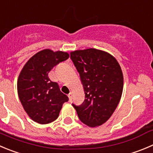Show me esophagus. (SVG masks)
<instances>
[{
    "label": "esophagus",
    "instance_id": "1",
    "mask_svg": "<svg viewBox=\"0 0 153 153\" xmlns=\"http://www.w3.org/2000/svg\"><path fill=\"white\" fill-rule=\"evenodd\" d=\"M68 97H69V100H70V101H72V93L70 92V93H69V94H68Z\"/></svg>",
    "mask_w": 153,
    "mask_h": 153
}]
</instances>
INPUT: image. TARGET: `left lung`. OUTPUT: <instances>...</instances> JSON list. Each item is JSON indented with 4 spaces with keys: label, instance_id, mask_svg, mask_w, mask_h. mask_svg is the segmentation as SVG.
Returning a JSON list of instances; mask_svg holds the SVG:
<instances>
[{
    "label": "left lung",
    "instance_id": "8db88e82",
    "mask_svg": "<svg viewBox=\"0 0 153 153\" xmlns=\"http://www.w3.org/2000/svg\"><path fill=\"white\" fill-rule=\"evenodd\" d=\"M71 59L79 74L85 99L73 104L78 117L89 127L101 126L110 119L121 99L123 74L116 59L96 49L71 52Z\"/></svg>",
    "mask_w": 153,
    "mask_h": 153
}]
</instances>
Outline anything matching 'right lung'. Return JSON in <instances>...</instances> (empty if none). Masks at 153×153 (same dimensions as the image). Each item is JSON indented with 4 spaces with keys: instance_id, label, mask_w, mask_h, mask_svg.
Segmentation results:
<instances>
[{
    "instance_id": "1",
    "label": "right lung",
    "mask_w": 153,
    "mask_h": 153,
    "mask_svg": "<svg viewBox=\"0 0 153 153\" xmlns=\"http://www.w3.org/2000/svg\"><path fill=\"white\" fill-rule=\"evenodd\" d=\"M69 58L68 52L43 49L32 56L19 76L17 90L19 100L33 121L48 124L55 121L68 97L59 84L52 82L48 74L54 67Z\"/></svg>"
}]
</instances>
